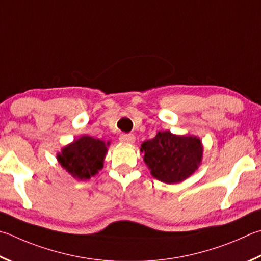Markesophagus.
<instances>
[{
	"mask_svg": "<svg viewBox=\"0 0 261 261\" xmlns=\"http://www.w3.org/2000/svg\"><path fill=\"white\" fill-rule=\"evenodd\" d=\"M135 139H136V137L132 134H122L120 136V140L122 141V143L132 144V143H135Z\"/></svg>",
	"mask_w": 261,
	"mask_h": 261,
	"instance_id": "1",
	"label": "esophagus"
}]
</instances>
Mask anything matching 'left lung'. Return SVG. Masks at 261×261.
Returning a JSON list of instances; mask_svg holds the SVG:
<instances>
[{
	"label": "left lung",
	"instance_id": "obj_1",
	"mask_svg": "<svg viewBox=\"0 0 261 261\" xmlns=\"http://www.w3.org/2000/svg\"><path fill=\"white\" fill-rule=\"evenodd\" d=\"M144 161L154 178L177 184L195 171L202 160L203 147L196 137L176 136L170 131L159 132L141 145Z\"/></svg>",
	"mask_w": 261,
	"mask_h": 261
}]
</instances>
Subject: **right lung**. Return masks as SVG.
<instances>
[{
  "label": "right lung",
  "instance_id": "right-lung-1",
  "mask_svg": "<svg viewBox=\"0 0 261 261\" xmlns=\"http://www.w3.org/2000/svg\"><path fill=\"white\" fill-rule=\"evenodd\" d=\"M106 151L103 141L83 136L65 147L58 155V161L74 178L85 180L102 168Z\"/></svg>",
  "mask_w": 261,
  "mask_h": 261
}]
</instances>
